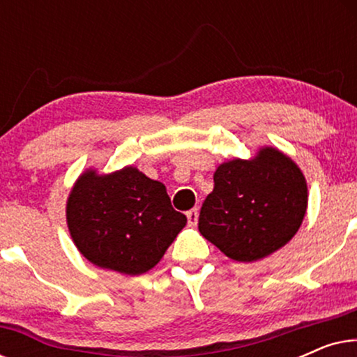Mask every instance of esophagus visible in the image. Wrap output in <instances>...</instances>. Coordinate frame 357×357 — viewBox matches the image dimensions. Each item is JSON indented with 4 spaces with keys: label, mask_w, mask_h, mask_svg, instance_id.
I'll use <instances>...</instances> for the list:
<instances>
[{
    "label": "esophagus",
    "mask_w": 357,
    "mask_h": 357,
    "mask_svg": "<svg viewBox=\"0 0 357 357\" xmlns=\"http://www.w3.org/2000/svg\"><path fill=\"white\" fill-rule=\"evenodd\" d=\"M187 218H188L190 226H197V222H198V208L190 209V211L187 213Z\"/></svg>",
    "instance_id": "34e87169"
}]
</instances>
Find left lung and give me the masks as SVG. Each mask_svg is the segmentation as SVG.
Here are the masks:
<instances>
[{
	"label": "left lung",
	"mask_w": 357,
	"mask_h": 357,
	"mask_svg": "<svg viewBox=\"0 0 357 357\" xmlns=\"http://www.w3.org/2000/svg\"><path fill=\"white\" fill-rule=\"evenodd\" d=\"M307 209L301 169L278 149L234 159L214 172V188L199 211L198 229L224 255L257 261L286 245Z\"/></svg>",
	"instance_id": "left-lung-1"
}]
</instances>
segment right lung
I'll return each instance as SVG.
<instances>
[{"label": "right lung", "mask_w": 357, "mask_h": 357, "mask_svg": "<svg viewBox=\"0 0 357 357\" xmlns=\"http://www.w3.org/2000/svg\"><path fill=\"white\" fill-rule=\"evenodd\" d=\"M66 219L87 260L130 276L158 265L187 224L164 185L135 167L82 174L68 198Z\"/></svg>", "instance_id": "1"}]
</instances>
